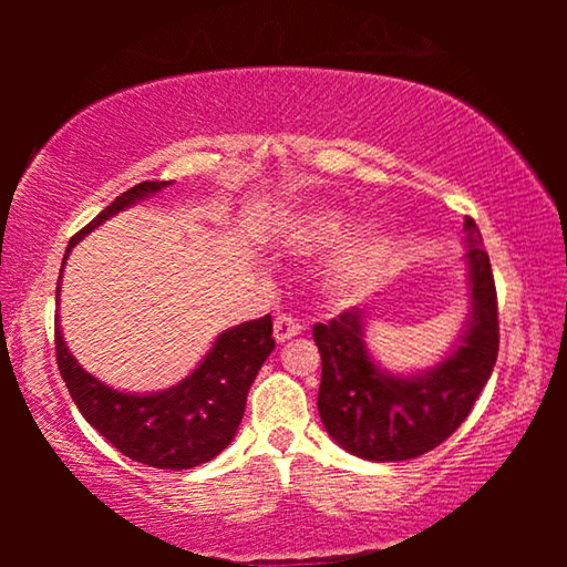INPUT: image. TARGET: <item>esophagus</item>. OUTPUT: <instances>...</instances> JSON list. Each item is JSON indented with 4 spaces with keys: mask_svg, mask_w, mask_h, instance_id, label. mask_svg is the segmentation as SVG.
I'll list each match as a JSON object with an SVG mask.
<instances>
[{
    "mask_svg": "<svg viewBox=\"0 0 567 567\" xmlns=\"http://www.w3.org/2000/svg\"><path fill=\"white\" fill-rule=\"evenodd\" d=\"M300 332H302V324L297 322L292 315H277V318H275V340L277 342L292 340Z\"/></svg>",
    "mask_w": 567,
    "mask_h": 567,
    "instance_id": "obj_1",
    "label": "esophagus"
}]
</instances>
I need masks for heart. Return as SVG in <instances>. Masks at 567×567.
I'll use <instances>...</instances> for the list:
<instances>
[{"label":"heart","instance_id":"heart-1","mask_svg":"<svg viewBox=\"0 0 567 567\" xmlns=\"http://www.w3.org/2000/svg\"><path fill=\"white\" fill-rule=\"evenodd\" d=\"M348 227L350 215L330 207H315L287 219L285 237L295 249L315 252V249H324L338 243ZM382 252H385V229L380 223L370 219V223L352 227L332 252L328 267H324V285L338 295L362 290L375 277Z\"/></svg>","mask_w":567,"mask_h":567}]
</instances>
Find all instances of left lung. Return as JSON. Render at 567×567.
Segmentation results:
<instances>
[{
	"label": "left lung",
	"instance_id": "left-lung-1",
	"mask_svg": "<svg viewBox=\"0 0 567 567\" xmlns=\"http://www.w3.org/2000/svg\"><path fill=\"white\" fill-rule=\"evenodd\" d=\"M470 320L457 348L433 370L390 375L364 344V315L340 312L312 328L322 358L318 410L330 437L348 453L398 463L435 450L463 425L491 380L501 328L491 257L473 217H465Z\"/></svg>",
	"mask_w": 567,
	"mask_h": 567
}]
</instances>
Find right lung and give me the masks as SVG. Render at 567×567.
<instances>
[{
	"mask_svg": "<svg viewBox=\"0 0 567 567\" xmlns=\"http://www.w3.org/2000/svg\"><path fill=\"white\" fill-rule=\"evenodd\" d=\"M167 185L169 182H140L122 192L110 207H104L87 227H82L70 239L64 262L70 249L84 235L97 229L104 219ZM56 297H60V287H56ZM54 344L56 364H60L62 380L74 405L104 440H110L122 455L142 465L189 470L217 457L233 443L239 420L245 415L247 392L267 354L275 350V338L270 315L225 330L189 378L155 395H130V392L112 390L84 372L82 364L66 350L60 318L54 322Z\"/></svg>",
	"mask_w": 567,
	"mask_h": 567,
	"instance_id": "1",
	"label": "right lung"
}]
</instances>
